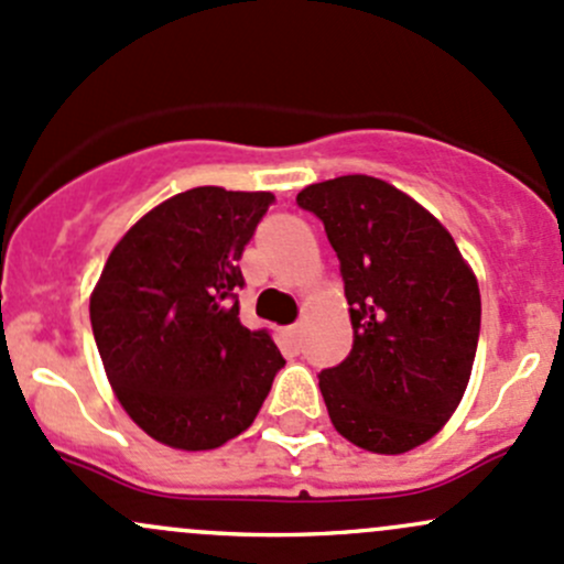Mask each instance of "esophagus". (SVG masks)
I'll return each mask as SVG.
<instances>
[{
	"instance_id": "1",
	"label": "esophagus",
	"mask_w": 564,
	"mask_h": 564,
	"mask_svg": "<svg viewBox=\"0 0 564 564\" xmlns=\"http://www.w3.org/2000/svg\"><path fill=\"white\" fill-rule=\"evenodd\" d=\"M288 334H290V341H299V339H301V323L290 325V328H288Z\"/></svg>"
}]
</instances>
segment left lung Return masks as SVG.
I'll return each mask as SVG.
<instances>
[{"mask_svg": "<svg viewBox=\"0 0 564 564\" xmlns=\"http://www.w3.org/2000/svg\"><path fill=\"white\" fill-rule=\"evenodd\" d=\"M350 304L352 350L321 375L330 423L371 454H408L451 421L480 334V290L454 236L382 178L310 184Z\"/></svg>", "mask_w": 564, "mask_h": 564, "instance_id": "8db88e82", "label": "left lung"}]
</instances>
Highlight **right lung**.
Returning a JSON list of instances; mask_svg holds the SVG:
<instances>
[{
    "instance_id": "1",
    "label": "right lung",
    "mask_w": 564,
    "mask_h": 564,
    "mask_svg": "<svg viewBox=\"0 0 564 564\" xmlns=\"http://www.w3.org/2000/svg\"><path fill=\"white\" fill-rule=\"evenodd\" d=\"M271 193L195 187L143 214L110 249L91 330L127 415L176 451H212L252 426L282 356L239 317V260Z\"/></svg>"
}]
</instances>
